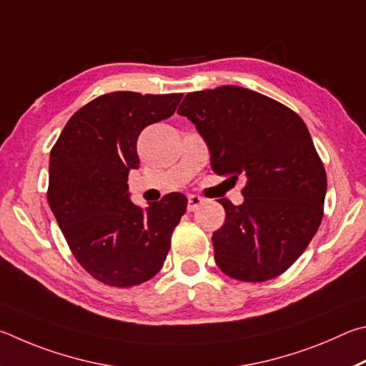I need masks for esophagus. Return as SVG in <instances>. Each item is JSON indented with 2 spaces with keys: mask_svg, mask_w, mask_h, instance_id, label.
Masks as SVG:
<instances>
[{
  "mask_svg": "<svg viewBox=\"0 0 366 366\" xmlns=\"http://www.w3.org/2000/svg\"><path fill=\"white\" fill-rule=\"evenodd\" d=\"M202 197L201 196H196V194H191L188 197V212H194V210H197L201 207L202 204Z\"/></svg>",
  "mask_w": 366,
  "mask_h": 366,
  "instance_id": "34e87169",
  "label": "esophagus"
}]
</instances>
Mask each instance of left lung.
Wrapping results in <instances>:
<instances>
[{
	"instance_id": "left-lung-1",
	"label": "left lung",
	"mask_w": 366,
	"mask_h": 366,
	"mask_svg": "<svg viewBox=\"0 0 366 366\" xmlns=\"http://www.w3.org/2000/svg\"><path fill=\"white\" fill-rule=\"evenodd\" d=\"M178 114L206 141L215 173L246 178L244 202L219 199L227 215L212 234L217 265L249 283L280 277L323 219L326 172L304 120L278 101L233 85L188 93Z\"/></svg>"
}]
</instances>
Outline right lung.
<instances>
[{
  "instance_id": "obj_1",
  "label": "right lung",
  "mask_w": 366,
  "mask_h": 366,
  "mask_svg": "<svg viewBox=\"0 0 366 366\" xmlns=\"http://www.w3.org/2000/svg\"><path fill=\"white\" fill-rule=\"evenodd\" d=\"M182 93L102 94L79 109L49 154L48 202L76 262L101 283L130 287L164 265L188 199L164 196L146 209L130 201L143 128L173 115Z\"/></svg>"
}]
</instances>
